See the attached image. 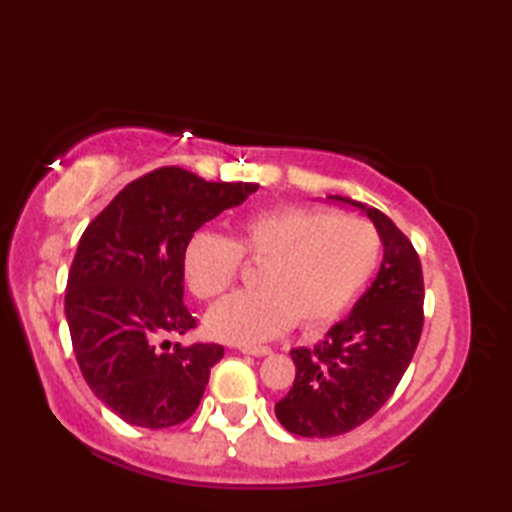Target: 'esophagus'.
<instances>
[{
    "label": "esophagus",
    "mask_w": 512,
    "mask_h": 512,
    "mask_svg": "<svg viewBox=\"0 0 512 512\" xmlns=\"http://www.w3.org/2000/svg\"><path fill=\"white\" fill-rule=\"evenodd\" d=\"M239 352H242V354H250V356H268L270 352H273V350H270V347H242V350H239Z\"/></svg>",
    "instance_id": "esophagus-1"
}]
</instances>
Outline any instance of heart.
Masks as SVG:
<instances>
[{
	"label": "heart",
	"mask_w": 512,
	"mask_h": 512,
	"mask_svg": "<svg viewBox=\"0 0 512 512\" xmlns=\"http://www.w3.org/2000/svg\"><path fill=\"white\" fill-rule=\"evenodd\" d=\"M383 239L365 217L323 206H275L248 215L237 237L195 233L182 268L195 297L215 299L231 288L242 257L257 270V290L217 303L206 314L215 339L253 345L284 334L334 323L374 277Z\"/></svg>",
	"instance_id": "obj_1"
}]
</instances>
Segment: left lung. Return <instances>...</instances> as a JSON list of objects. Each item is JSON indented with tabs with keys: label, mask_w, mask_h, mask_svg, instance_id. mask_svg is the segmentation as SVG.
I'll return each mask as SVG.
<instances>
[{
	"label": "left lung",
	"mask_w": 512,
	"mask_h": 512,
	"mask_svg": "<svg viewBox=\"0 0 512 512\" xmlns=\"http://www.w3.org/2000/svg\"><path fill=\"white\" fill-rule=\"evenodd\" d=\"M336 202L367 213L383 239L385 257L372 288L325 339L290 356L297 376L275 405L284 427L303 438H334L361 427L394 394L416 352L424 323V281L409 237L372 206L341 195Z\"/></svg>",
	"instance_id": "left-lung-1"
}]
</instances>
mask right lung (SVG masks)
<instances>
[{
	"instance_id": "1",
	"label": "right lung",
	"mask_w": 512,
	"mask_h": 512,
	"mask_svg": "<svg viewBox=\"0 0 512 512\" xmlns=\"http://www.w3.org/2000/svg\"><path fill=\"white\" fill-rule=\"evenodd\" d=\"M255 191L160 167L129 182L83 231L65 290L72 350L94 396L134 427H173L198 409L224 347L165 341L158 350V341L198 325L182 301L189 239Z\"/></svg>"
}]
</instances>
